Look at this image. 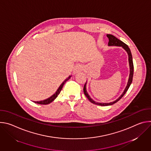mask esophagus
I'll list each match as a JSON object with an SVG mask.
<instances>
[{
	"instance_id": "obj_1",
	"label": "esophagus",
	"mask_w": 151,
	"mask_h": 151,
	"mask_svg": "<svg viewBox=\"0 0 151 151\" xmlns=\"http://www.w3.org/2000/svg\"><path fill=\"white\" fill-rule=\"evenodd\" d=\"M83 70V67L82 66L80 65V64H78V65H76L75 66V68H74V71H73V73L75 74V73H78L79 72H81Z\"/></svg>"
}]
</instances>
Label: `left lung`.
Returning a JSON list of instances; mask_svg holds the SVG:
<instances>
[{
  "label": "left lung",
  "instance_id": "left-lung-1",
  "mask_svg": "<svg viewBox=\"0 0 151 151\" xmlns=\"http://www.w3.org/2000/svg\"><path fill=\"white\" fill-rule=\"evenodd\" d=\"M107 37H108L109 39V42H108V45L109 46H117V47H122L127 52L128 55V61H129V65H130V75H129V78H128V83L127 85L126 86V87L124 91V92L122 93V94L120 96V97H119L118 99H117L116 100L112 101V102H110V103H98L96 102L95 101H94L88 95L87 90H86V84H87V82L85 83L84 87H83V93L85 95V96L88 98V99L93 104H97V105H99V106H110L112 104H115V103H116L117 101H118L126 93V92L127 91V90H128L129 87L132 82L133 81V73H134V66H133V58H132V52L131 51L129 48V47H128L127 45H126L125 43H124L122 41L120 40L119 39H117L115 36H113L112 35H110V34H107Z\"/></svg>",
  "mask_w": 151,
  "mask_h": 151
}]
</instances>
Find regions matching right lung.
<instances>
[{
    "instance_id": "1",
    "label": "right lung",
    "mask_w": 151,
    "mask_h": 151,
    "mask_svg": "<svg viewBox=\"0 0 151 151\" xmlns=\"http://www.w3.org/2000/svg\"><path fill=\"white\" fill-rule=\"evenodd\" d=\"M71 76H69L68 78H66L65 80H64L63 81V82L60 85V86L59 87V88H58V90H57V91L52 96H51L50 97H49L48 99H46V100H42V101H34L35 103H37V104H50V103H51L52 101H53L58 96V95L60 94V91H61L62 88H63V85H64V83H65V82L68 81L70 78Z\"/></svg>"
}]
</instances>
